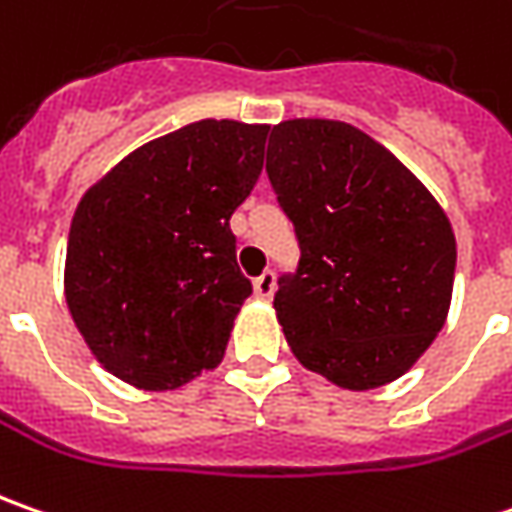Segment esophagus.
Instances as JSON below:
<instances>
[{
  "label": "esophagus",
  "instance_id": "esophagus-1",
  "mask_svg": "<svg viewBox=\"0 0 512 512\" xmlns=\"http://www.w3.org/2000/svg\"><path fill=\"white\" fill-rule=\"evenodd\" d=\"M255 294L269 300L274 294V272H263L260 277H255Z\"/></svg>",
  "mask_w": 512,
  "mask_h": 512
}]
</instances>
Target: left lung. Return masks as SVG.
<instances>
[{"label": "left lung", "mask_w": 512, "mask_h": 512, "mask_svg": "<svg viewBox=\"0 0 512 512\" xmlns=\"http://www.w3.org/2000/svg\"><path fill=\"white\" fill-rule=\"evenodd\" d=\"M266 172L300 246L274 291L294 357L348 391L405 374L448 317L456 238L442 206L345 121L277 124Z\"/></svg>", "instance_id": "obj_1"}]
</instances>
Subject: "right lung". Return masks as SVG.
Instances as JSON below:
<instances>
[{
    "instance_id": "1",
    "label": "right lung",
    "mask_w": 512,
    "mask_h": 512,
    "mask_svg": "<svg viewBox=\"0 0 512 512\" xmlns=\"http://www.w3.org/2000/svg\"><path fill=\"white\" fill-rule=\"evenodd\" d=\"M269 127L195 121L130 152L70 223L64 294L96 360L144 391L221 362L252 283L229 218L255 189Z\"/></svg>"
}]
</instances>
